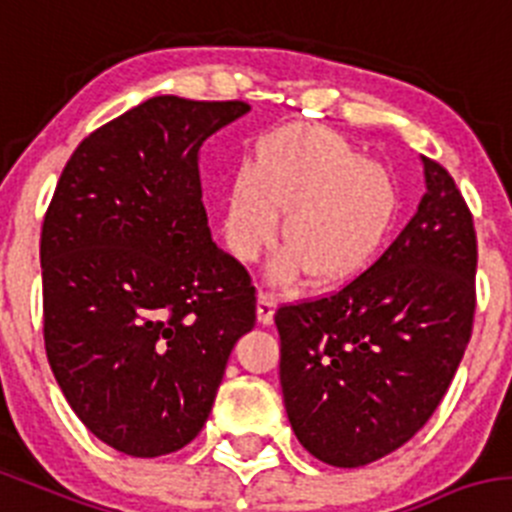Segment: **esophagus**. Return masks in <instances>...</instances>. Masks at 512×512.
I'll return each instance as SVG.
<instances>
[{
	"instance_id": "34e87169",
	"label": "esophagus",
	"mask_w": 512,
	"mask_h": 512,
	"mask_svg": "<svg viewBox=\"0 0 512 512\" xmlns=\"http://www.w3.org/2000/svg\"><path fill=\"white\" fill-rule=\"evenodd\" d=\"M279 304V294L271 292V289H261L259 292V320L264 325H269L271 317H274V309Z\"/></svg>"
}]
</instances>
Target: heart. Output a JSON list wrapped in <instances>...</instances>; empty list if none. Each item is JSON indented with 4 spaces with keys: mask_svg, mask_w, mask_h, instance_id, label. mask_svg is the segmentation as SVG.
Listing matches in <instances>:
<instances>
[{
    "mask_svg": "<svg viewBox=\"0 0 512 512\" xmlns=\"http://www.w3.org/2000/svg\"><path fill=\"white\" fill-rule=\"evenodd\" d=\"M292 251L281 274L307 266L314 279L355 274L381 246L393 215V187L381 164L360 159L320 126L279 131L261 147L256 170L236 177L228 198V243L256 259L279 231Z\"/></svg>",
    "mask_w": 512,
    "mask_h": 512,
    "instance_id": "obj_1",
    "label": "heart"
}]
</instances>
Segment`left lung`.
Masks as SVG:
<instances>
[{"label": "left lung", "instance_id": "1", "mask_svg": "<svg viewBox=\"0 0 512 512\" xmlns=\"http://www.w3.org/2000/svg\"><path fill=\"white\" fill-rule=\"evenodd\" d=\"M419 210L365 271L330 294L281 304L279 381L302 447L360 467L431 419L472 337L477 236L462 192L421 157Z\"/></svg>", "mask_w": 512, "mask_h": 512}]
</instances>
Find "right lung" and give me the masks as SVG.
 I'll return each mask as SVG.
<instances>
[{"label":"right lung","mask_w":512,"mask_h":512,"mask_svg":"<svg viewBox=\"0 0 512 512\" xmlns=\"http://www.w3.org/2000/svg\"><path fill=\"white\" fill-rule=\"evenodd\" d=\"M243 101L157 96L88 134L40 236L42 335L75 416L131 457L198 437L256 325L251 274L210 238L200 147Z\"/></svg>","instance_id":"right-lung-1"}]
</instances>
